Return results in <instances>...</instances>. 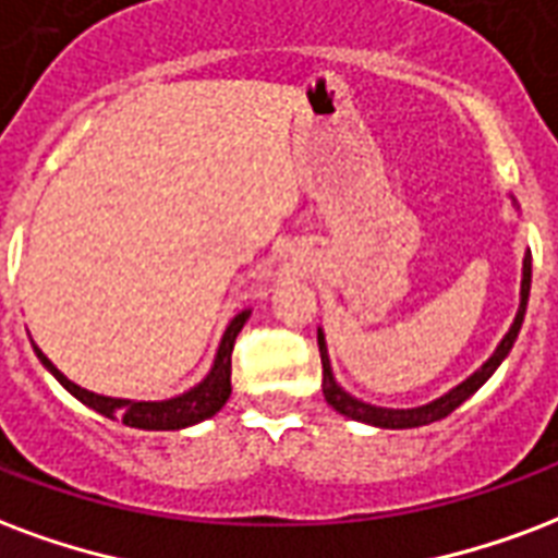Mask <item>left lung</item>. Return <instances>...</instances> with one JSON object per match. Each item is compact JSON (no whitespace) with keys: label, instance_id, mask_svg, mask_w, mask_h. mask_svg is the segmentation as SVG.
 Masks as SVG:
<instances>
[{"label":"left lung","instance_id":"1","mask_svg":"<svg viewBox=\"0 0 558 558\" xmlns=\"http://www.w3.org/2000/svg\"><path fill=\"white\" fill-rule=\"evenodd\" d=\"M530 283H532V257L526 254L523 257V280H521V307H518V316L511 322L509 333L502 337V342L497 345V352L490 354L488 361L482 363V369L470 375L468 381H461L458 387H452L449 393H444L435 402H428V405L420 408H375L366 405L361 399H354L342 390L340 384L333 381L331 373V361H328V349H325V337L319 331V354H322V393L328 399V405L333 411H340V414L352 416L357 423H369V426L378 428H416V426H428V423H435V420H444L456 411L464 399L476 393L482 384L488 381L490 375L497 373V366L506 361V354L511 352V345L518 340V333H521L523 325V313H526V301H530Z\"/></svg>","mask_w":558,"mask_h":558}]
</instances>
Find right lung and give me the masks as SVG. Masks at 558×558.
I'll return each mask as SVG.
<instances>
[{
	"label": "right lung",
	"instance_id": "right-lung-1",
	"mask_svg": "<svg viewBox=\"0 0 558 558\" xmlns=\"http://www.w3.org/2000/svg\"><path fill=\"white\" fill-rule=\"evenodd\" d=\"M251 316V311H242L239 316H233V322L227 325L225 337H221V345H218L216 363L206 375L204 381L192 387L189 393L174 396V399H165V402H135V399H111V396H97L73 384L64 373H59L47 354L40 352L35 345L37 357L47 366L49 373L56 375L61 381V387L80 399L82 405L94 408L97 414L111 416V420H121L123 426L130 428H147V432H174V428L195 426L201 420H209L213 414H218L225 402L230 399V354H233V342H236L242 325Z\"/></svg>",
	"mask_w": 558,
	"mask_h": 558
}]
</instances>
